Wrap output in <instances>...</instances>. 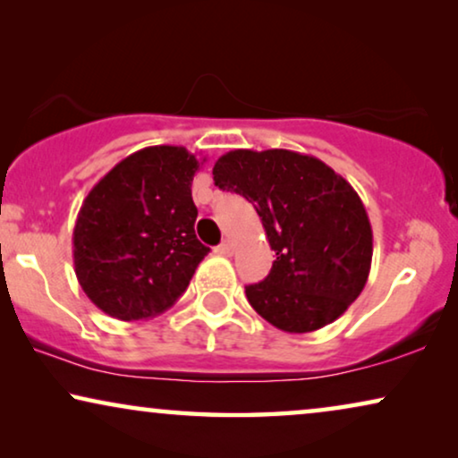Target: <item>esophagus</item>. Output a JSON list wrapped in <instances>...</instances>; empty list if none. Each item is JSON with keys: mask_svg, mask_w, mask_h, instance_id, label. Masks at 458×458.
Masks as SVG:
<instances>
[{"mask_svg": "<svg viewBox=\"0 0 458 458\" xmlns=\"http://www.w3.org/2000/svg\"><path fill=\"white\" fill-rule=\"evenodd\" d=\"M216 254H221V256H231V254H233V242L225 240L223 243H218Z\"/></svg>", "mask_w": 458, "mask_h": 458, "instance_id": "esophagus-1", "label": "esophagus"}]
</instances>
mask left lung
<instances>
[{
	"label": "left lung",
	"instance_id": "8db88e82",
	"mask_svg": "<svg viewBox=\"0 0 458 458\" xmlns=\"http://www.w3.org/2000/svg\"><path fill=\"white\" fill-rule=\"evenodd\" d=\"M218 190L254 204L275 250L271 273L248 285V302L287 334L334 323L371 271L373 231L359 193L315 156L231 149L216 160Z\"/></svg>",
	"mask_w": 458,
	"mask_h": 458
}]
</instances>
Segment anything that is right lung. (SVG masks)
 Instances as JSON below:
<instances>
[{"instance_id": "obj_1", "label": "right lung", "mask_w": 458, "mask_h": 458, "mask_svg": "<svg viewBox=\"0 0 458 458\" xmlns=\"http://www.w3.org/2000/svg\"><path fill=\"white\" fill-rule=\"evenodd\" d=\"M198 168L185 148L149 146L118 162L85 198L72 231L74 273L106 315L152 318L187 290L210 252L193 231Z\"/></svg>"}]
</instances>
